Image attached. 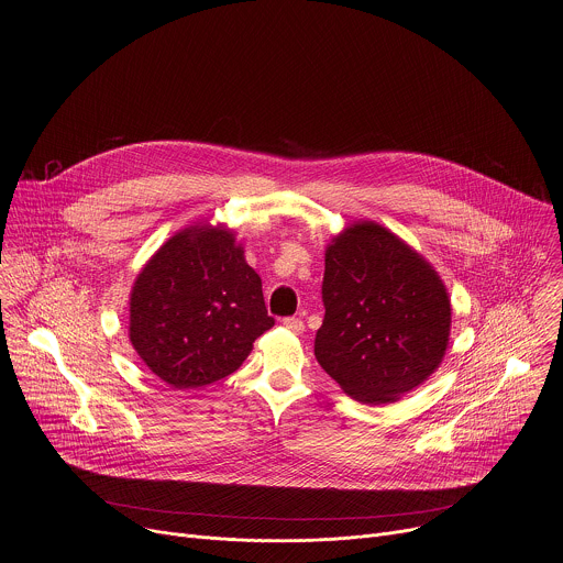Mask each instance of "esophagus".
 <instances>
[{"mask_svg": "<svg viewBox=\"0 0 563 563\" xmlns=\"http://www.w3.org/2000/svg\"><path fill=\"white\" fill-rule=\"evenodd\" d=\"M283 327H285L287 331L296 333V335L305 333V322H302V320H298V318H285V320H283Z\"/></svg>", "mask_w": 563, "mask_h": 563, "instance_id": "esophagus-1", "label": "esophagus"}]
</instances>
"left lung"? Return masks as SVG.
<instances>
[{"instance_id": "left-lung-1", "label": "left lung", "mask_w": 563, "mask_h": 563, "mask_svg": "<svg viewBox=\"0 0 563 563\" xmlns=\"http://www.w3.org/2000/svg\"><path fill=\"white\" fill-rule=\"evenodd\" d=\"M324 263L318 363L350 398L396 402L444 361L452 322L444 280L407 241L367 220L335 234Z\"/></svg>"}]
</instances>
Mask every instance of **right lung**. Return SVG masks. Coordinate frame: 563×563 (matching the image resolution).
<instances>
[{"label":"right lung","mask_w":563,"mask_h":563,"mask_svg":"<svg viewBox=\"0 0 563 563\" xmlns=\"http://www.w3.org/2000/svg\"><path fill=\"white\" fill-rule=\"evenodd\" d=\"M272 327L261 276L225 224L178 230L141 267L130 291V343L174 389L232 374Z\"/></svg>","instance_id":"1"}]
</instances>
